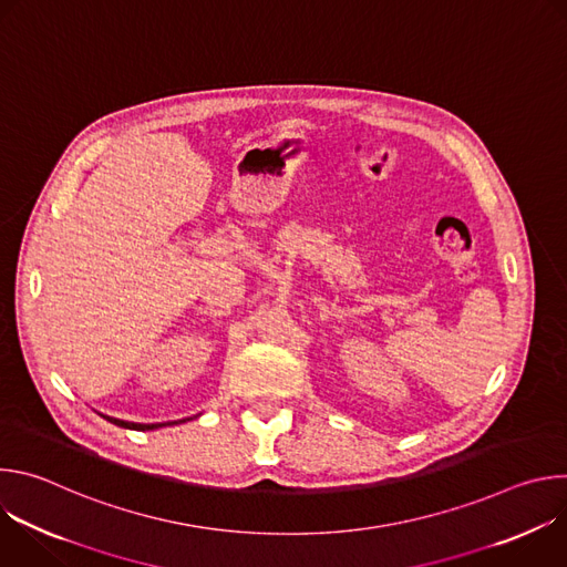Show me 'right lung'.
<instances>
[{
  "label": "right lung",
  "instance_id": "obj_1",
  "mask_svg": "<svg viewBox=\"0 0 567 567\" xmlns=\"http://www.w3.org/2000/svg\"><path fill=\"white\" fill-rule=\"evenodd\" d=\"M103 417H105L107 422L121 426V429H132V431H154V429H158V426H166V424H134V422H123V420L107 417V415H103ZM182 422H186V420H182ZM171 424H177V422H168V426H171Z\"/></svg>",
  "mask_w": 567,
  "mask_h": 567
}]
</instances>
